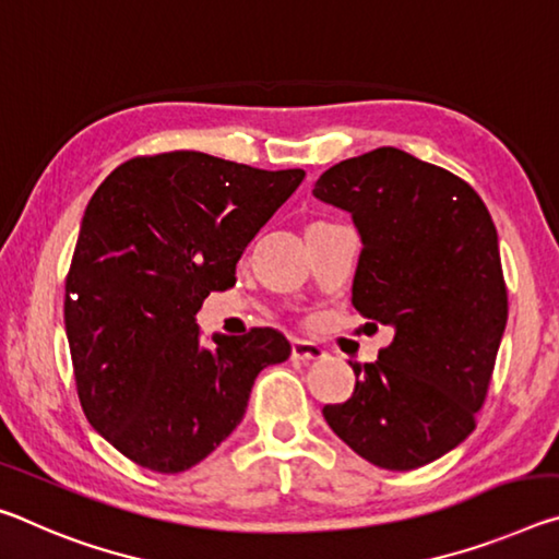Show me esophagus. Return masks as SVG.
<instances>
[{
	"instance_id": "1",
	"label": "esophagus",
	"mask_w": 559,
	"mask_h": 559,
	"mask_svg": "<svg viewBox=\"0 0 559 559\" xmlns=\"http://www.w3.org/2000/svg\"><path fill=\"white\" fill-rule=\"evenodd\" d=\"M290 358H294L296 362H316V360L325 358V350L321 348V345H316L311 341L296 338L294 345H290Z\"/></svg>"
}]
</instances>
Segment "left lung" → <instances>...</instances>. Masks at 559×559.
<instances>
[{"instance_id":"1","label":"left lung","mask_w":559,"mask_h":559,"mask_svg":"<svg viewBox=\"0 0 559 559\" xmlns=\"http://www.w3.org/2000/svg\"><path fill=\"white\" fill-rule=\"evenodd\" d=\"M313 197L353 216V306L366 325L393 328L323 418L368 463L415 471L471 436L490 385L508 323L490 211L460 176L393 146L331 166Z\"/></svg>"}]
</instances>
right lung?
<instances>
[{"label":"right lung","mask_w":559,"mask_h":559,"mask_svg":"<svg viewBox=\"0 0 559 559\" xmlns=\"http://www.w3.org/2000/svg\"><path fill=\"white\" fill-rule=\"evenodd\" d=\"M304 168L263 171L201 152L136 156L114 168L84 211L64 294V325L86 420L121 455L183 473L241 423L255 376L290 356L273 328L199 341L211 290Z\"/></svg>","instance_id":"right-lung-1"}]
</instances>
